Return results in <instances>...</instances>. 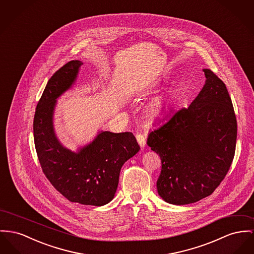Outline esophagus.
I'll list each match as a JSON object with an SVG mask.
<instances>
[{
	"label": "esophagus",
	"mask_w": 254,
	"mask_h": 254,
	"mask_svg": "<svg viewBox=\"0 0 254 254\" xmlns=\"http://www.w3.org/2000/svg\"><path fill=\"white\" fill-rule=\"evenodd\" d=\"M135 137H136V140H137L139 146H140L141 148H144V147H145V136L143 135H141V134H136Z\"/></svg>",
	"instance_id": "34e87169"
}]
</instances>
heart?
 <instances>
[{
  "label": "heart",
  "instance_id": "heart-1",
  "mask_svg": "<svg viewBox=\"0 0 254 254\" xmlns=\"http://www.w3.org/2000/svg\"><path fill=\"white\" fill-rule=\"evenodd\" d=\"M161 105H162V102L157 101L155 103V105H154V108H155V109H158V108L161 107Z\"/></svg>",
  "mask_w": 254,
  "mask_h": 254
}]
</instances>
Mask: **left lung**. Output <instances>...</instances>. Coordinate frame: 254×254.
<instances>
[{"mask_svg": "<svg viewBox=\"0 0 254 254\" xmlns=\"http://www.w3.org/2000/svg\"><path fill=\"white\" fill-rule=\"evenodd\" d=\"M202 89L188 108L171 111L147 137L159 154L162 170L157 181L166 202L185 205L213 193L232 164L237 120L224 83L210 69Z\"/></svg>", "mask_w": 254, "mask_h": 254, "instance_id": "obj_1", "label": "left lung"}]
</instances>
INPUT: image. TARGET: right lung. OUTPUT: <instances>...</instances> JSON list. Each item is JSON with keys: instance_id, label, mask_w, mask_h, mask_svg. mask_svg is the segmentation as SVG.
Masks as SVG:
<instances>
[{"instance_id": "1", "label": "right lung", "mask_w": 254, "mask_h": 254, "mask_svg": "<svg viewBox=\"0 0 254 254\" xmlns=\"http://www.w3.org/2000/svg\"><path fill=\"white\" fill-rule=\"evenodd\" d=\"M83 63L71 61L48 81L35 109L34 137L37 157L47 179L71 202L103 206L113 200L124 163L139 145L130 132L101 131L77 152L64 147L54 129L57 99L75 84Z\"/></svg>"}]
</instances>
